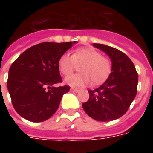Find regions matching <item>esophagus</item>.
<instances>
[{
	"label": "esophagus",
	"mask_w": 153,
	"mask_h": 153,
	"mask_svg": "<svg viewBox=\"0 0 153 153\" xmlns=\"http://www.w3.org/2000/svg\"><path fill=\"white\" fill-rule=\"evenodd\" d=\"M71 91H73V92H76V93H79L81 91V90H79V89H77V88H71Z\"/></svg>",
	"instance_id": "1"
}]
</instances>
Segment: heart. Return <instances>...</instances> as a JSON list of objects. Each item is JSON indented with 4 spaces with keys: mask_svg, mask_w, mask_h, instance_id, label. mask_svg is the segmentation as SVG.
Listing matches in <instances>:
<instances>
[{
    "mask_svg": "<svg viewBox=\"0 0 153 153\" xmlns=\"http://www.w3.org/2000/svg\"><path fill=\"white\" fill-rule=\"evenodd\" d=\"M79 67L80 74H73L65 79V83L71 87H82L91 83V79L95 84H100L109 77L112 65L109 59L103 57L101 53L92 48H79L73 55L64 53L59 60L61 73L69 75Z\"/></svg>",
    "mask_w": 153,
    "mask_h": 153,
    "instance_id": "obj_1",
    "label": "heart"
}]
</instances>
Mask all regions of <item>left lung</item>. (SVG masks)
<instances>
[{
  "label": "left lung",
  "instance_id": "obj_1",
  "mask_svg": "<svg viewBox=\"0 0 153 153\" xmlns=\"http://www.w3.org/2000/svg\"><path fill=\"white\" fill-rule=\"evenodd\" d=\"M93 46L109 56L111 73L102 86L88 91L89 100L82 106L96 121H114L126 114L135 98L137 72L130 59L122 51L105 44H94Z\"/></svg>",
  "mask_w": 153,
  "mask_h": 153
}]
</instances>
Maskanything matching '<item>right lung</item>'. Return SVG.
<instances>
[{
    "label": "right lung",
    "mask_w": 153,
    "mask_h": 153,
    "mask_svg": "<svg viewBox=\"0 0 153 153\" xmlns=\"http://www.w3.org/2000/svg\"><path fill=\"white\" fill-rule=\"evenodd\" d=\"M77 41L45 42L25 51L11 65L7 86L19 115L33 122L50 118L59 106L68 86L55 87L62 82L59 60Z\"/></svg>",
    "instance_id": "obj_1"
}]
</instances>
